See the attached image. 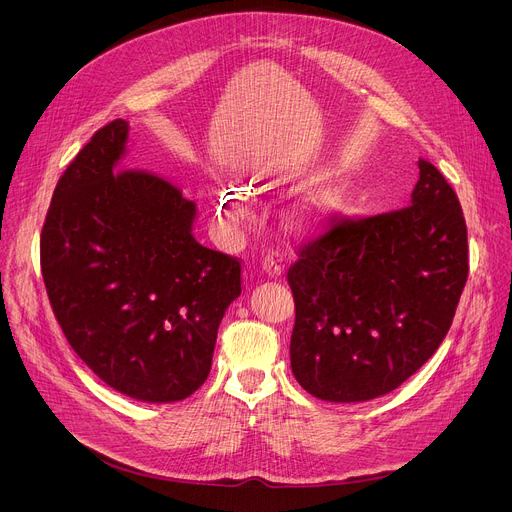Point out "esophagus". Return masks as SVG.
I'll list each match as a JSON object with an SVG mask.
<instances>
[{
  "label": "esophagus",
  "instance_id": "obj_1",
  "mask_svg": "<svg viewBox=\"0 0 512 512\" xmlns=\"http://www.w3.org/2000/svg\"><path fill=\"white\" fill-rule=\"evenodd\" d=\"M263 271H265L269 277L277 279V277L283 273V265H281L279 255H267V257L263 259Z\"/></svg>",
  "mask_w": 512,
  "mask_h": 512
}]
</instances>
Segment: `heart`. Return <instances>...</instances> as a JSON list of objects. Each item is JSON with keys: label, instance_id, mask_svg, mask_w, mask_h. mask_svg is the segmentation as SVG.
<instances>
[{"label": "heart", "instance_id": "1", "mask_svg": "<svg viewBox=\"0 0 512 512\" xmlns=\"http://www.w3.org/2000/svg\"><path fill=\"white\" fill-rule=\"evenodd\" d=\"M216 210H218V216H221L229 225H239L249 218V202L245 194L237 188H225L218 192ZM338 210H340V200L336 192L322 190L302 200V204L296 208V218L306 227H320L328 223Z\"/></svg>", "mask_w": 512, "mask_h": 512}]
</instances>
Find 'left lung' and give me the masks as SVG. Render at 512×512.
I'll use <instances>...</instances> for the list:
<instances>
[{
  "mask_svg": "<svg viewBox=\"0 0 512 512\" xmlns=\"http://www.w3.org/2000/svg\"><path fill=\"white\" fill-rule=\"evenodd\" d=\"M466 279L460 200L440 170L419 160L409 206L340 218L289 267L296 381L332 403L391 393L446 338Z\"/></svg>",
  "mask_w": 512,
  "mask_h": 512,
  "instance_id": "1",
  "label": "left lung"
}]
</instances>
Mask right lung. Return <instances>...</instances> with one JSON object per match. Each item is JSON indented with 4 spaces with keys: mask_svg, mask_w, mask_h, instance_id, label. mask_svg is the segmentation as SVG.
<instances>
[{
    "mask_svg": "<svg viewBox=\"0 0 512 512\" xmlns=\"http://www.w3.org/2000/svg\"><path fill=\"white\" fill-rule=\"evenodd\" d=\"M127 135V121L107 123L60 176L40 235L42 277L68 344L101 381L174 403L210 373L241 263L194 239L196 204L174 184L121 170Z\"/></svg>",
    "mask_w": 512,
    "mask_h": 512,
    "instance_id": "obj_1",
    "label": "right lung"
}]
</instances>
